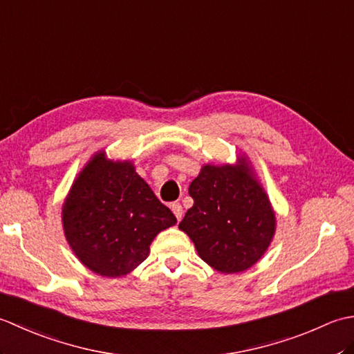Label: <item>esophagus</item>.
Returning a JSON list of instances; mask_svg holds the SVG:
<instances>
[{
  "mask_svg": "<svg viewBox=\"0 0 354 354\" xmlns=\"http://www.w3.org/2000/svg\"><path fill=\"white\" fill-rule=\"evenodd\" d=\"M171 212H173V214L176 216V219H178V221H181V219H183V213H184V209H183V205L179 204V202H173V204H171Z\"/></svg>",
  "mask_w": 354,
  "mask_h": 354,
  "instance_id": "34e87169",
  "label": "esophagus"
}]
</instances>
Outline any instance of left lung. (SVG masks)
Listing matches in <instances>:
<instances>
[{
	"label": "left lung",
	"instance_id": "left-lung-1",
	"mask_svg": "<svg viewBox=\"0 0 354 354\" xmlns=\"http://www.w3.org/2000/svg\"><path fill=\"white\" fill-rule=\"evenodd\" d=\"M193 207L179 230L193 240L199 257L223 274L251 268L275 232V214L266 193L240 165H204L189 187Z\"/></svg>",
	"mask_w": 354,
	"mask_h": 354
}]
</instances>
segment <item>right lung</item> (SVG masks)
<instances>
[{
	"mask_svg": "<svg viewBox=\"0 0 354 354\" xmlns=\"http://www.w3.org/2000/svg\"><path fill=\"white\" fill-rule=\"evenodd\" d=\"M65 237L95 274L122 277L149 255L158 232L176 223L131 162L95 155L73 184L62 212Z\"/></svg>",
	"mask_w": 354,
	"mask_h": 354,
	"instance_id": "add662e5",
	"label": "right lung"
}]
</instances>
